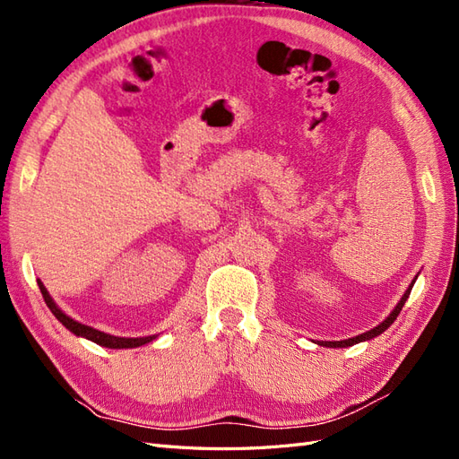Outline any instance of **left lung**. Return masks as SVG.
<instances>
[{
	"instance_id": "obj_1",
	"label": "left lung",
	"mask_w": 459,
	"mask_h": 459,
	"mask_svg": "<svg viewBox=\"0 0 459 459\" xmlns=\"http://www.w3.org/2000/svg\"><path fill=\"white\" fill-rule=\"evenodd\" d=\"M415 280H418V275L413 277V281H411V283H410V287L406 289V293L402 295V299L398 300V304H396V307H394V310H393L391 314H388V316L383 319V322H381L377 327H373V329H369V331L362 333V335L352 337V339H344V341H316V344H319V346H327V349H346V346H352V344L364 342V341H369V339H373V337L381 335L383 331H386L388 327H391V325L394 324V319L398 317V314H400L402 307H404L406 300H408V297H410V293H411V287H413Z\"/></svg>"
}]
</instances>
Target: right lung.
Listing matches in <instances>:
<instances>
[{
  "mask_svg": "<svg viewBox=\"0 0 459 459\" xmlns=\"http://www.w3.org/2000/svg\"><path fill=\"white\" fill-rule=\"evenodd\" d=\"M38 287H39V290H41V295H44V300H46V304L49 307V310L53 312V316L57 317L59 322H61L68 331L74 333L76 337H84V339H88V341H91V342H95V344L105 346V349H137V346H143V344H147V342L157 339V335H149V337H117V335H110V333H103V331H100V329H93V327H90V325L80 324V322H76V319H73L71 316H66V314L57 307V304H55V300H53L51 295L48 293V289L44 287V283H41L39 280H38Z\"/></svg>",
  "mask_w": 459,
  "mask_h": 459,
  "instance_id": "obj_1",
  "label": "right lung"
}]
</instances>
